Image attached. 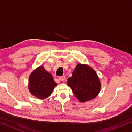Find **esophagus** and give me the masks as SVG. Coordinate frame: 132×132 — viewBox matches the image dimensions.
Listing matches in <instances>:
<instances>
[{
	"instance_id": "esophagus-1",
	"label": "esophagus",
	"mask_w": 132,
	"mask_h": 132,
	"mask_svg": "<svg viewBox=\"0 0 132 132\" xmlns=\"http://www.w3.org/2000/svg\"><path fill=\"white\" fill-rule=\"evenodd\" d=\"M66 80V76H62L61 77H59V80L61 81H64Z\"/></svg>"
}]
</instances>
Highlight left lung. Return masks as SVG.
I'll use <instances>...</instances> for the list:
<instances>
[{
    "mask_svg": "<svg viewBox=\"0 0 132 132\" xmlns=\"http://www.w3.org/2000/svg\"><path fill=\"white\" fill-rule=\"evenodd\" d=\"M68 85L80 102L95 98L101 90V82L95 70L86 64H77Z\"/></svg>",
    "mask_w": 132,
    "mask_h": 132,
    "instance_id": "8db88e82",
    "label": "left lung"
}]
</instances>
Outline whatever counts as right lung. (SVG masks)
<instances>
[{
	"label": "right lung",
	"mask_w": 132,
	"mask_h": 132,
	"mask_svg": "<svg viewBox=\"0 0 132 132\" xmlns=\"http://www.w3.org/2000/svg\"><path fill=\"white\" fill-rule=\"evenodd\" d=\"M28 88L31 94L39 99H45L51 95L57 84L51 73L39 66L31 73L29 77Z\"/></svg>",
	"instance_id": "right-lung-1"
}]
</instances>
